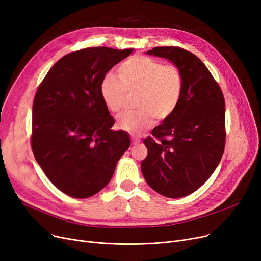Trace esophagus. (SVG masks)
Instances as JSON below:
<instances>
[{
    "mask_svg": "<svg viewBox=\"0 0 261 261\" xmlns=\"http://www.w3.org/2000/svg\"><path fill=\"white\" fill-rule=\"evenodd\" d=\"M140 142H141V140L139 138H135V136H132V138H131L132 145H138Z\"/></svg>",
    "mask_w": 261,
    "mask_h": 261,
    "instance_id": "1",
    "label": "esophagus"
}]
</instances>
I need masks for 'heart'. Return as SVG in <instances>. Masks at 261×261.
Instances as JSON below:
<instances>
[{"instance_id": "b5f03b06", "label": "heart", "mask_w": 261, "mask_h": 261, "mask_svg": "<svg viewBox=\"0 0 261 261\" xmlns=\"http://www.w3.org/2000/svg\"><path fill=\"white\" fill-rule=\"evenodd\" d=\"M118 75L108 74L100 86L103 102L112 112H119L128 94L136 93V111L126 112L117 119L121 130L140 135L153 123L154 116L165 119L173 113L183 92V74L174 63L134 56L118 67Z\"/></svg>"}]
</instances>
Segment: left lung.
<instances>
[{
    "mask_svg": "<svg viewBox=\"0 0 261 261\" xmlns=\"http://www.w3.org/2000/svg\"><path fill=\"white\" fill-rule=\"evenodd\" d=\"M147 54L179 66L184 86L173 113L145 139L148 155L141 168L156 193L182 198L206 182L221 161L226 139L224 96L195 54L179 46H159Z\"/></svg>",
    "mask_w": 261,
    "mask_h": 261,
    "instance_id": "obj_1",
    "label": "left lung"
}]
</instances>
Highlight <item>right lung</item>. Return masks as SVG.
Here are the masks:
<instances>
[{"label":"right lung","instance_id":"1","mask_svg":"<svg viewBox=\"0 0 261 261\" xmlns=\"http://www.w3.org/2000/svg\"><path fill=\"white\" fill-rule=\"evenodd\" d=\"M132 50L98 46L72 51L53 65L38 87L33 153L48 180L67 196L82 199L97 194L130 147L125 131L111 129L115 121L100 86L106 74Z\"/></svg>","mask_w":261,"mask_h":261}]
</instances>
